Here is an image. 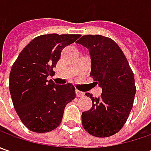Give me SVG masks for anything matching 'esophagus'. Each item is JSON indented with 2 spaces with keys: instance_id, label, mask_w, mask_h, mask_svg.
I'll list each match as a JSON object with an SVG mask.
<instances>
[{
  "instance_id": "obj_1",
  "label": "esophagus",
  "mask_w": 151,
  "mask_h": 151,
  "mask_svg": "<svg viewBox=\"0 0 151 151\" xmlns=\"http://www.w3.org/2000/svg\"><path fill=\"white\" fill-rule=\"evenodd\" d=\"M76 95L77 97H81V96H83L85 95L84 92H82V91H81L79 90H76Z\"/></svg>"
}]
</instances>
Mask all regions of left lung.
<instances>
[{
	"mask_svg": "<svg viewBox=\"0 0 151 151\" xmlns=\"http://www.w3.org/2000/svg\"><path fill=\"white\" fill-rule=\"evenodd\" d=\"M89 50L90 76L102 89L93 97L90 110L81 115L82 126L95 137H109L124 125L134 104L136 87L134 73L124 52L112 38L101 35H84L77 41Z\"/></svg>",
	"mask_w": 151,
	"mask_h": 151,
	"instance_id": "1",
	"label": "left lung"
}]
</instances>
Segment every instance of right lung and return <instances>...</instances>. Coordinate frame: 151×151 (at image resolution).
Listing matches in <instances>:
<instances>
[{"label":"right lung","instance_id":"add662e5","mask_svg":"<svg viewBox=\"0 0 151 151\" xmlns=\"http://www.w3.org/2000/svg\"><path fill=\"white\" fill-rule=\"evenodd\" d=\"M80 34H44L33 38L12 65L9 89L15 110L29 130L46 133L60 124L67 104L76 97L70 83L56 85L49 76L64 48Z\"/></svg>","mask_w":151,"mask_h":151}]
</instances>
